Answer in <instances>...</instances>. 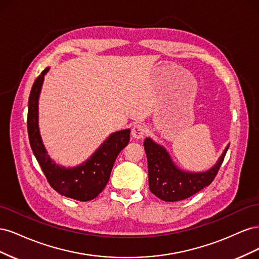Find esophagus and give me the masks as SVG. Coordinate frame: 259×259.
Instances as JSON below:
<instances>
[{
	"instance_id": "obj_1",
	"label": "esophagus",
	"mask_w": 259,
	"mask_h": 259,
	"mask_svg": "<svg viewBox=\"0 0 259 259\" xmlns=\"http://www.w3.org/2000/svg\"><path fill=\"white\" fill-rule=\"evenodd\" d=\"M146 134V127L143 124H136L132 128V137L135 139L143 138Z\"/></svg>"
}]
</instances>
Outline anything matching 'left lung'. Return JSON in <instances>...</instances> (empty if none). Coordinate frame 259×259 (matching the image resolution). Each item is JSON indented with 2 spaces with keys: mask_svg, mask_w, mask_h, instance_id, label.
<instances>
[{
  "mask_svg": "<svg viewBox=\"0 0 259 259\" xmlns=\"http://www.w3.org/2000/svg\"><path fill=\"white\" fill-rule=\"evenodd\" d=\"M144 147L148 160L149 189L163 201L176 202L191 197L211 184L223 164L229 145L213 167L200 173L178 168L166 149L154 143L151 138L145 139Z\"/></svg>",
  "mask_w": 259,
  "mask_h": 259,
  "instance_id": "left-lung-1",
  "label": "left lung"
}]
</instances>
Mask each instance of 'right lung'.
<instances>
[{
    "mask_svg": "<svg viewBox=\"0 0 259 259\" xmlns=\"http://www.w3.org/2000/svg\"><path fill=\"white\" fill-rule=\"evenodd\" d=\"M49 70L44 69L36 77L30 92L27 120L30 146L54 190L70 199L91 201L105 189L117 154L130 142L131 130L113 133L81 165L66 168L55 163L46 151L38 130V97Z\"/></svg>",
    "mask_w": 259,
    "mask_h": 259,
    "instance_id": "right-lung-1",
    "label": "right lung"
}]
</instances>
